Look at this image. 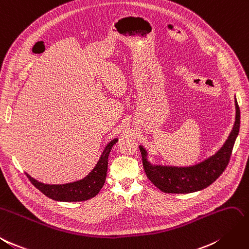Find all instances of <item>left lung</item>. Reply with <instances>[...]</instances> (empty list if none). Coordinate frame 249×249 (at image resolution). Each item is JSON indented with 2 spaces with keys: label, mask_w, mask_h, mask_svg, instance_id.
Masks as SVG:
<instances>
[{
  "label": "left lung",
  "mask_w": 249,
  "mask_h": 249,
  "mask_svg": "<svg viewBox=\"0 0 249 249\" xmlns=\"http://www.w3.org/2000/svg\"><path fill=\"white\" fill-rule=\"evenodd\" d=\"M240 129V108L236 100V122L226 142L211 158L189 167L153 165L146 160V152L139 146L143 169L151 182L167 194H189L210 186L224 172L230 162L234 141Z\"/></svg>",
  "instance_id": "left-lung-1"
}]
</instances>
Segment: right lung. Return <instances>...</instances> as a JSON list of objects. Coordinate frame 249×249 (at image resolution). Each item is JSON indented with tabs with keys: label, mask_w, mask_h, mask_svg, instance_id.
<instances>
[{
	"label": "right lung",
	"mask_w": 249,
	"mask_h": 249,
	"mask_svg": "<svg viewBox=\"0 0 249 249\" xmlns=\"http://www.w3.org/2000/svg\"><path fill=\"white\" fill-rule=\"evenodd\" d=\"M117 139L112 140L111 142L106 146V149L100 157L97 165L94 170L83 180L76 181V182L67 183V184H44L38 182L36 179L30 177L28 174L27 177L30 182L35 185L38 191H41L45 196L49 197L52 200L65 201V202H77V201H85L95 197L102 190L105 184L107 171H108V158L111 152L112 146L116 143Z\"/></svg>",
	"instance_id": "add662e5"
}]
</instances>
